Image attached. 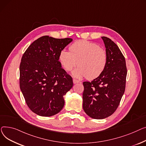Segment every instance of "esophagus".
I'll return each instance as SVG.
<instances>
[{
  "instance_id": "obj_1",
  "label": "esophagus",
  "mask_w": 146,
  "mask_h": 146,
  "mask_svg": "<svg viewBox=\"0 0 146 146\" xmlns=\"http://www.w3.org/2000/svg\"><path fill=\"white\" fill-rule=\"evenodd\" d=\"M73 82H74V84H77V83L80 82V81L76 79H73Z\"/></svg>"
}]
</instances>
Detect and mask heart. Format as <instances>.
<instances>
[{
    "mask_svg": "<svg viewBox=\"0 0 146 146\" xmlns=\"http://www.w3.org/2000/svg\"><path fill=\"white\" fill-rule=\"evenodd\" d=\"M59 60L66 71H71L78 62L79 66L72 71V75L78 78L86 76L88 80H93L104 72L107 64V54L98 45L82 40L72 44L70 51L62 49Z\"/></svg>",
    "mask_w": 146,
    "mask_h": 146,
    "instance_id": "1",
    "label": "heart"
}]
</instances>
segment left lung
I'll list each match as a JSON object with an SVG mask.
<instances>
[{"label": "left lung", "instance_id": "left-lung-1", "mask_svg": "<svg viewBox=\"0 0 146 146\" xmlns=\"http://www.w3.org/2000/svg\"><path fill=\"white\" fill-rule=\"evenodd\" d=\"M101 38L107 54L106 67L97 78L83 82V109L94 119H104L115 112L125 91L127 73L120 49L110 38Z\"/></svg>", "mask_w": 146, "mask_h": 146}]
</instances>
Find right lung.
I'll use <instances>...</instances> for the list:
<instances>
[{
    "label": "right lung",
    "mask_w": 146,
    "mask_h": 146,
    "mask_svg": "<svg viewBox=\"0 0 146 146\" xmlns=\"http://www.w3.org/2000/svg\"><path fill=\"white\" fill-rule=\"evenodd\" d=\"M72 41L42 36L32 43L22 57L20 88L28 107L38 115H54L64 106V96L73 81L62 68L59 55Z\"/></svg>",
    "instance_id": "right-lung-1"
}]
</instances>
